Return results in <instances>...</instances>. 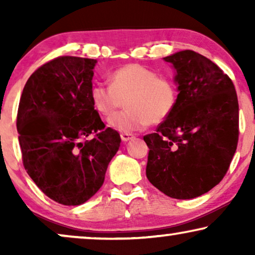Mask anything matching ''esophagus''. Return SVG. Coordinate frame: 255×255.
I'll return each mask as SVG.
<instances>
[{
  "mask_svg": "<svg viewBox=\"0 0 255 255\" xmlns=\"http://www.w3.org/2000/svg\"><path fill=\"white\" fill-rule=\"evenodd\" d=\"M121 138H122V140H123V141H128L130 139L134 138V135L132 133H128V132H124V133L121 134Z\"/></svg>",
  "mask_w": 255,
  "mask_h": 255,
  "instance_id": "obj_1",
  "label": "esophagus"
}]
</instances>
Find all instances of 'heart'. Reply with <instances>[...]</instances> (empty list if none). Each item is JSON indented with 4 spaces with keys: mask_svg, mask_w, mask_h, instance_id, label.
I'll use <instances>...</instances> for the list:
<instances>
[{
    "mask_svg": "<svg viewBox=\"0 0 255 255\" xmlns=\"http://www.w3.org/2000/svg\"><path fill=\"white\" fill-rule=\"evenodd\" d=\"M109 82L94 83L90 100L97 113L106 118L113 116L126 100L127 109L109 121L116 130L139 131L148 124L162 123L176 106L174 83L145 66L128 64L115 69Z\"/></svg>",
    "mask_w": 255,
    "mask_h": 255,
    "instance_id": "1",
    "label": "heart"
}]
</instances>
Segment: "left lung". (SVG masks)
I'll return each instance as SVG.
<instances>
[{
  "label": "left lung",
  "mask_w": 255,
  "mask_h": 255,
  "mask_svg": "<svg viewBox=\"0 0 255 255\" xmlns=\"http://www.w3.org/2000/svg\"><path fill=\"white\" fill-rule=\"evenodd\" d=\"M179 85L172 115L144 135L146 176L172 198L201 196L221 182L239 137V104L232 80L210 59L186 50L163 58Z\"/></svg>",
  "instance_id": "obj_1"
}]
</instances>
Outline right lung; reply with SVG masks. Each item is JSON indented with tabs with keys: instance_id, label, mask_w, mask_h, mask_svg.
Masks as SVG:
<instances>
[{
	"instance_id": "add662e5",
	"label": "right lung",
	"mask_w": 255,
	"mask_h": 255,
	"mask_svg": "<svg viewBox=\"0 0 255 255\" xmlns=\"http://www.w3.org/2000/svg\"><path fill=\"white\" fill-rule=\"evenodd\" d=\"M95 64L69 55L52 59L31 74L19 100L24 168L47 197L64 205H80L97 193L121 145L120 133L106 128L90 100Z\"/></svg>"
}]
</instances>
